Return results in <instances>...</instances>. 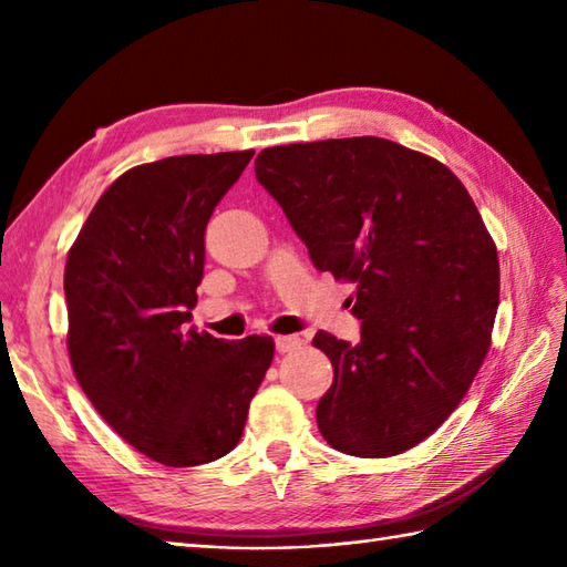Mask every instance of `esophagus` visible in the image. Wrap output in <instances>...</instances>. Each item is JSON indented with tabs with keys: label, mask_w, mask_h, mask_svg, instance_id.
<instances>
[{
	"label": "esophagus",
	"mask_w": 567,
	"mask_h": 567,
	"mask_svg": "<svg viewBox=\"0 0 567 567\" xmlns=\"http://www.w3.org/2000/svg\"><path fill=\"white\" fill-rule=\"evenodd\" d=\"M299 346H302V339H299V336H275L277 353H290Z\"/></svg>",
	"instance_id": "obj_1"
}]
</instances>
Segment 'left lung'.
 Segmentation results:
<instances>
[{
	"label": "left lung",
	"mask_w": 567,
	"mask_h": 567,
	"mask_svg": "<svg viewBox=\"0 0 567 567\" xmlns=\"http://www.w3.org/2000/svg\"><path fill=\"white\" fill-rule=\"evenodd\" d=\"M256 177L321 272L355 285L353 346L319 331L333 384L317 404L331 449H414L461 404L487 355L499 260L449 167L375 136L265 148Z\"/></svg>",
	"instance_id": "8db88e82"
}]
</instances>
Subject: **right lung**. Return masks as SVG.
Segmentation results:
<instances>
[{
	"mask_svg": "<svg viewBox=\"0 0 567 567\" xmlns=\"http://www.w3.org/2000/svg\"><path fill=\"white\" fill-rule=\"evenodd\" d=\"M252 151L175 155L124 173L68 252V351L118 436L171 467L236 449L270 368L268 336L214 339L185 323L204 277V234Z\"/></svg>",
	"mask_w": 567,
	"mask_h": 567,
	"instance_id": "obj_1",
	"label": "right lung"
}]
</instances>
